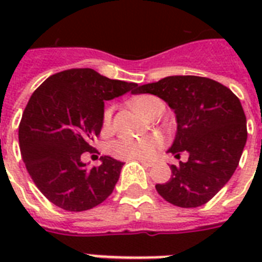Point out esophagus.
<instances>
[{"label":"esophagus","mask_w":262,"mask_h":262,"mask_svg":"<svg viewBox=\"0 0 262 262\" xmlns=\"http://www.w3.org/2000/svg\"><path fill=\"white\" fill-rule=\"evenodd\" d=\"M140 162V163L143 164V166H145V167H152L154 166V163L152 162H147V160H143V159H137Z\"/></svg>","instance_id":"obj_1"}]
</instances>
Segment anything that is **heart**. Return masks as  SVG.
Segmentation results:
<instances>
[{
	"label": "heart",
	"mask_w": 262,
	"mask_h": 262,
	"mask_svg": "<svg viewBox=\"0 0 262 262\" xmlns=\"http://www.w3.org/2000/svg\"><path fill=\"white\" fill-rule=\"evenodd\" d=\"M158 102V99L151 95H144L133 100V106L141 114L148 115L151 113L154 103ZM113 117V108L108 107L103 114V127L107 129L111 123ZM162 147V139L159 136H148L141 139H133V137H122L117 140L110 145V152L118 159L137 160V159H149L155 155L156 151Z\"/></svg>",
	"instance_id": "1"
}]
</instances>
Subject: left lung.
<instances>
[{
  "mask_svg": "<svg viewBox=\"0 0 262 262\" xmlns=\"http://www.w3.org/2000/svg\"><path fill=\"white\" fill-rule=\"evenodd\" d=\"M137 94L163 99L177 118V135L167 152L187 162L171 164V178L158 183L166 201L181 208L208 203L238 167L248 129L239 99L230 88L199 76H168L158 83L144 84Z\"/></svg>",
  "mask_w": 262,
  "mask_h": 262,
  "instance_id": "8db88e82",
  "label": "left lung"
}]
</instances>
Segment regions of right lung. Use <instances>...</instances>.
Masks as SVG:
<instances>
[{
  "instance_id": "add662e5",
  "label": "right lung",
  "mask_w": 262,
  "mask_h": 262,
  "mask_svg": "<svg viewBox=\"0 0 262 262\" xmlns=\"http://www.w3.org/2000/svg\"><path fill=\"white\" fill-rule=\"evenodd\" d=\"M137 84L111 80L90 68L50 76L31 95L18 125V144L27 171L49 201L65 211L81 212L113 193L123 163L100 156L88 168L84 152L103 126L104 100L118 98Z\"/></svg>"
}]
</instances>
